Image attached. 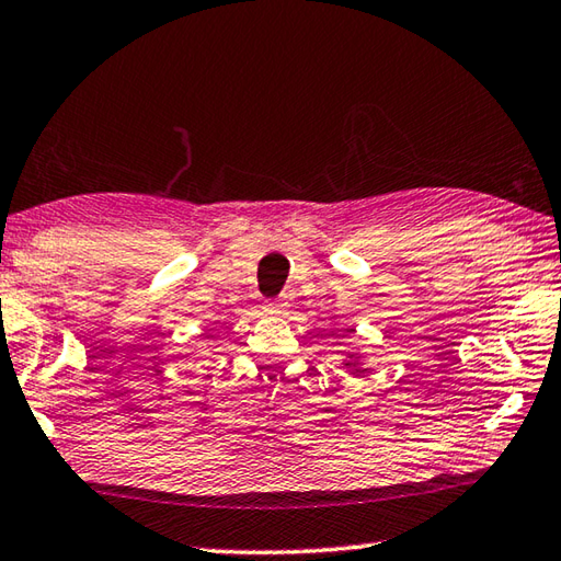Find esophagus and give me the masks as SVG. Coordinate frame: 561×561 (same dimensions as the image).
<instances>
[{
	"mask_svg": "<svg viewBox=\"0 0 561 561\" xmlns=\"http://www.w3.org/2000/svg\"><path fill=\"white\" fill-rule=\"evenodd\" d=\"M285 310H288V302H268L266 305V312L268 314H276V317H280V314H285Z\"/></svg>",
	"mask_w": 561,
	"mask_h": 561,
	"instance_id": "1",
	"label": "esophagus"
}]
</instances>
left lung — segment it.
Wrapping results in <instances>:
<instances>
[{
  "mask_svg": "<svg viewBox=\"0 0 561 561\" xmlns=\"http://www.w3.org/2000/svg\"><path fill=\"white\" fill-rule=\"evenodd\" d=\"M363 365H365V353L360 348L346 351L344 360H341V368H344L346 373H360Z\"/></svg>",
  "mask_w": 561,
  "mask_h": 561,
  "instance_id": "obj_1",
  "label": "left lung"
}]
</instances>
